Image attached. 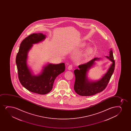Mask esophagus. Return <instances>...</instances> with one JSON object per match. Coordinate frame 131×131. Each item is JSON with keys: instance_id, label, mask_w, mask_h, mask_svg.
<instances>
[{"instance_id": "obj_1", "label": "esophagus", "mask_w": 131, "mask_h": 131, "mask_svg": "<svg viewBox=\"0 0 131 131\" xmlns=\"http://www.w3.org/2000/svg\"><path fill=\"white\" fill-rule=\"evenodd\" d=\"M68 69L69 70H70L71 69H72V65H70L69 66H68Z\"/></svg>"}]
</instances>
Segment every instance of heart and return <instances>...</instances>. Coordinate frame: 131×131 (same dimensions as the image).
Here are the masks:
<instances>
[{
    "label": "heart",
    "mask_w": 131,
    "mask_h": 131,
    "mask_svg": "<svg viewBox=\"0 0 131 131\" xmlns=\"http://www.w3.org/2000/svg\"><path fill=\"white\" fill-rule=\"evenodd\" d=\"M92 51H92V48H88L87 51H86V53H85V54H84V57L85 59L88 58L92 54Z\"/></svg>",
    "instance_id": "heart-1"
}]
</instances>
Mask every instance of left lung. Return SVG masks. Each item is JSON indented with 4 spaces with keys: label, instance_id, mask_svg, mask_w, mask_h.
Segmentation results:
<instances>
[{
    "label": "left lung",
    "instance_id": "1",
    "mask_svg": "<svg viewBox=\"0 0 131 131\" xmlns=\"http://www.w3.org/2000/svg\"><path fill=\"white\" fill-rule=\"evenodd\" d=\"M109 53V56H107V57L112 61V64L107 73L102 79L97 81L94 82L89 81L86 77V73L95 61L99 59L95 58L86 63L79 65L78 66L79 69L74 70V72L75 75V79L74 89L78 94L82 96H90L102 92L105 89L113 74L115 68V61L112 51L111 50Z\"/></svg>",
    "mask_w": 131,
    "mask_h": 131
}]
</instances>
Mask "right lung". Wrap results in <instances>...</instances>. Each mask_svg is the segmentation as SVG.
I'll list each match as a JSON object with an SVG mask.
<instances>
[{
    "label": "right lung",
    "instance_id": "add662e5",
    "mask_svg": "<svg viewBox=\"0 0 131 131\" xmlns=\"http://www.w3.org/2000/svg\"><path fill=\"white\" fill-rule=\"evenodd\" d=\"M45 38V35L41 33L33 34L26 37L21 42L16 59L20 83L29 91L40 94H45L50 92L56 78L65 70V63L49 64L44 67L40 75H32L27 64V52L33 44L38 43Z\"/></svg>",
    "mask_w": 131,
    "mask_h": 131
}]
</instances>
